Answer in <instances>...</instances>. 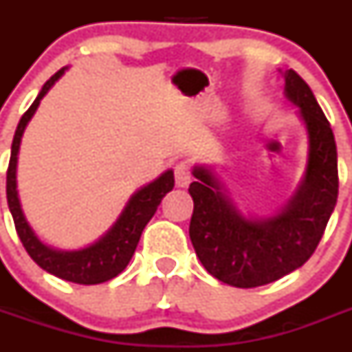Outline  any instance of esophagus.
Segmentation results:
<instances>
[{
  "label": "esophagus",
  "mask_w": 352,
  "mask_h": 352,
  "mask_svg": "<svg viewBox=\"0 0 352 352\" xmlns=\"http://www.w3.org/2000/svg\"><path fill=\"white\" fill-rule=\"evenodd\" d=\"M174 178H176V185L182 186V188L190 185L192 173L188 162H179L178 166H176V169H174Z\"/></svg>",
  "instance_id": "obj_1"
}]
</instances>
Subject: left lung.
Returning <instances> with one entry per match:
<instances>
[{
  "instance_id": "obj_1",
  "label": "left lung",
  "mask_w": 352,
  "mask_h": 352,
  "mask_svg": "<svg viewBox=\"0 0 352 352\" xmlns=\"http://www.w3.org/2000/svg\"><path fill=\"white\" fill-rule=\"evenodd\" d=\"M282 72V70H280ZM284 95L307 130V167L296 192L272 217L239 210L211 166H194L190 239L206 272L232 287H259L303 266L322 238L338 197L337 144L309 84L282 72Z\"/></svg>"
}]
</instances>
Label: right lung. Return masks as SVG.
<instances>
[{"instance_id":"obj_1","label":"right lung","mask_w":352,"mask_h":352,"mask_svg":"<svg viewBox=\"0 0 352 352\" xmlns=\"http://www.w3.org/2000/svg\"><path fill=\"white\" fill-rule=\"evenodd\" d=\"M67 68L68 67H63L60 72H56L54 76L43 84V88L40 89L35 102L31 104V107L19 121L14 142H12L10 164H8V170H6V201H8V208H10L19 238L23 241L31 259L35 261L40 268L58 276V278L74 282V284L95 285L111 280L126 268V264L130 263L133 252L138 248L146 223L151 220L158 204L162 203V199L166 197L167 192L173 190L174 173L173 169H167L157 179L141 186L129 199V203L123 208L113 227L104 236L96 239L95 243L79 248V250H61V248H54L51 245L43 243L42 239L36 236V232L33 231V227L30 226L23 206H21V199H19L17 192V158L23 133L33 114L36 113L40 100L47 95L49 89L54 86L56 80L63 76Z\"/></svg>"}]
</instances>
